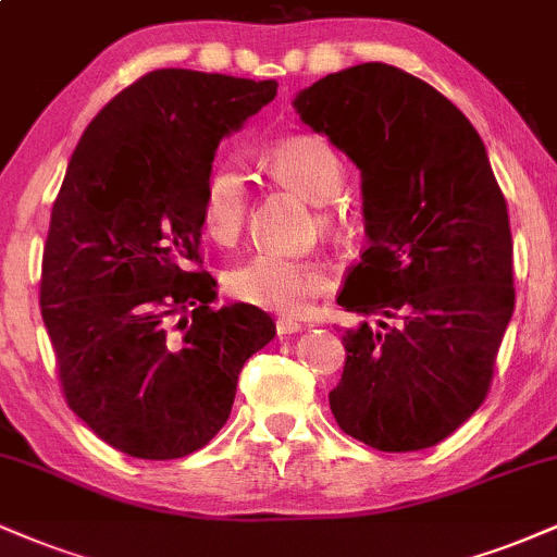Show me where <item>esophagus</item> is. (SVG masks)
<instances>
[{
    "label": "esophagus",
    "instance_id": "obj_1",
    "mask_svg": "<svg viewBox=\"0 0 557 557\" xmlns=\"http://www.w3.org/2000/svg\"><path fill=\"white\" fill-rule=\"evenodd\" d=\"M304 330V324L296 322V319H277V335H296V332Z\"/></svg>",
    "mask_w": 557,
    "mask_h": 557
}]
</instances>
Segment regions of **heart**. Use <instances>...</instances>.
I'll use <instances>...</instances> for the list:
<instances>
[{
    "label": "heart",
    "instance_id": "1",
    "mask_svg": "<svg viewBox=\"0 0 557 557\" xmlns=\"http://www.w3.org/2000/svg\"><path fill=\"white\" fill-rule=\"evenodd\" d=\"M274 175L311 203H330L341 196L345 170L327 140L293 136L280 140L267 154ZM248 209L246 175L233 164L214 168L203 181L201 222L216 243H233L240 235ZM330 222V214H322ZM327 272L314 261H298L272 251H259L227 272L225 287L233 298L277 314L296 317L306 311L324 287Z\"/></svg>",
    "mask_w": 557,
    "mask_h": 557
}]
</instances>
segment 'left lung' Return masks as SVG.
Wrapping results in <instances>:
<instances>
[{
    "label": "left lung",
    "mask_w": 557,
    "mask_h": 557,
    "mask_svg": "<svg viewBox=\"0 0 557 557\" xmlns=\"http://www.w3.org/2000/svg\"><path fill=\"white\" fill-rule=\"evenodd\" d=\"M293 110L361 172L367 248L337 304L398 319L343 332L332 417L376 450L437 445L482 406L513 317L508 207L487 149L437 88L382 62L330 73Z\"/></svg>",
    "instance_id": "obj_1"
}]
</instances>
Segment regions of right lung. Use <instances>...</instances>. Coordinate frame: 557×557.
Instances as JSON below:
<instances>
[{"label": "right lung", "instance_id": "1", "mask_svg": "<svg viewBox=\"0 0 557 557\" xmlns=\"http://www.w3.org/2000/svg\"><path fill=\"white\" fill-rule=\"evenodd\" d=\"M274 94V81L154 70L96 114L70 157L44 246L41 317L67 406L133 458L207 445L243 363L274 337L257 306L212 309L216 280L188 270L201 264L216 146Z\"/></svg>", "mask_w": 557, "mask_h": 557}]
</instances>
